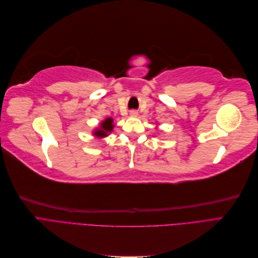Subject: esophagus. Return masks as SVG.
<instances>
[{"label": "esophagus", "instance_id": "34e87169", "mask_svg": "<svg viewBox=\"0 0 258 258\" xmlns=\"http://www.w3.org/2000/svg\"><path fill=\"white\" fill-rule=\"evenodd\" d=\"M130 115H131V116H137V115H138V112H136V111H131V112H130Z\"/></svg>", "mask_w": 258, "mask_h": 258}]
</instances>
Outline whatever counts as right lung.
Segmentation results:
<instances>
[{"instance_id":"right-lung-1","label":"right lung","mask_w":258,"mask_h":258,"mask_svg":"<svg viewBox=\"0 0 258 258\" xmlns=\"http://www.w3.org/2000/svg\"><path fill=\"white\" fill-rule=\"evenodd\" d=\"M113 119L112 118H106L102 123H101V128L96 130L95 135L99 138H103L106 137L108 132H111L113 130Z\"/></svg>"}]
</instances>
